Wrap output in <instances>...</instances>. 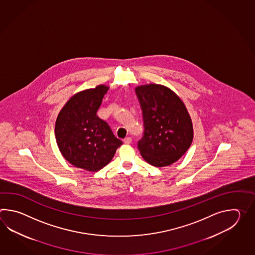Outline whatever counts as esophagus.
I'll return each instance as SVG.
<instances>
[{
  "mask_svg": "<svg viewBox=\"0 0 255 255\" xmlns=\"http://www.w3.org/2000/svg\"><path fill=\"white\" fill-rule=\"evenodd\" d=\"M131 142H132V138L129 137V136H128V137H126L125 139H124V143H125V144H130Z\"/></svg>",
  "mask_w": 255,
  "mask_h": 255,
  "instance_id": "1",
  "label": "esophagus"
}]
</instances>
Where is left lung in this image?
Instances as JSON below:
<instances>
[{
	"instance_id": "1",
	"label": "left lung",
	"mask_w": 255,
	"mask_h": 255,
	"mask_svg": "<svg viewBox=\"0 0 255 255\" xmlns=\"http://www.w3.org/2000/svg\"><path fill=\"white\" fill-rule=\"evenodd\" d=\"M135 90L144 123V134L137 142L141 156L157 168L171 165L184 155L193 139L188 110L168 87L149 84Z\"/></svg>"
}]
</instances>
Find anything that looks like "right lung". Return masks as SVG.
Instances as JSON below:
<instances>
[{"label":"right lung","mask_w":255,"mask_h":255,"mask_svg":"<svg viewBox=\"0 0 255 255\" xmlns=\"http://www.w3.org/2000/svg\"><path fill=\"white\" fill-rule=\"evenodd\" d=\"M109 87L77 93L66 102L55 122V138L65 159L76 168L98 171L107 166L123 142L97 116Z\"/></svg>","instance_id":"right-lung-1"}]
</instances>
